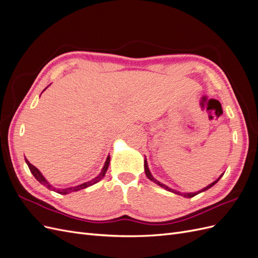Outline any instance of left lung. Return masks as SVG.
Instances as JSON below:
<instances>
[{"instance_id":"1","label":"left lung","mask_w":258,"mask_h":258,"mask_svg":"<svg viewBox=\"0 0 258 258\" xmlns=\"http://www.w3.org/2000/svg\"><path fill=\"white\" fill-rule=\"evenodd\" d=\"M144 171H145V174H146V176H147V178L148 179H151L152 182H154L155 184H157V185H159L160 187H162V188H165L166 190H168V191H171V192H174V194H176V195H179V196H183V197H185V198H191V197H194V196H196V195H198V194H200V192H202V191H206V190H208L209 188H211V187L212 186H214L218 181H220V178L224 175V173L223 174H221L220 175V177H218L217 179H215V181L213 182V183H211L210 185H208L207 187H205V188H202V189H200V190H198V191H195V192H181V191H177V190H174V189H172V188H170V187H168L167 185H165V184H162V183H160L159 181H157V179H156L153 175H152V173H151V171H150V169H148V165H147V160H146V157H145V159H144Z\"/></svg>"}]
</instances>
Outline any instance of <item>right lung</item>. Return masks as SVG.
Segmentation results:
<instances>
[{"label": "right lung", "instance_id": "add662e5", "mask_svg": "<svg viewBox=\"0 0 258 258\" xmlns=\"http://www.w3.org/2000/svg\"><path fill=\"white\" fill-rule=\"evenodd\" d=\"M47 87H48V86H47ZM47 87H46V88H47ZM46 88H45V89H46ZM45 89H44V90H45ZM44 90H43V91H44ZM110 159H111L110 156H107V158H106V160H105L104 166H103L102 170H101L100 174H99L98 176H96L95 178H92L91 181H88V182L83 183V184H81V185L74 186V187H68V188H56V187H53L51 184H49V182L47 181V179H46V178L44 177V175L41 173L40 170H38L36 167H34L33 165H31V163L29 162V160H28L27 158H26L25 160H26L27 165H28V167H29V169H30V171H31V173H32V174L34 175V177H35V178L37 179V181L40 182L42 185L46 186L48 189L56 191V192H58V194L67 195V194H70V192H72V191H77V190H81V189H84V188H87V187H89V186H91V185H93V184L98 183L99 181H101V179H102V178L104 177L106 170H107V168H108V165H110Z\"/></svg>", "mask_w": 258, "mask_h": 258}]
</instances>
